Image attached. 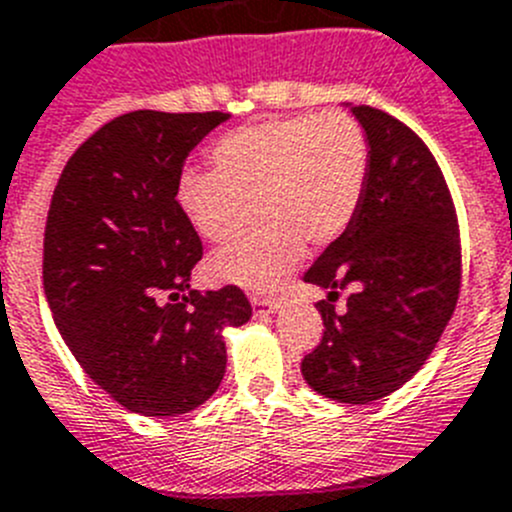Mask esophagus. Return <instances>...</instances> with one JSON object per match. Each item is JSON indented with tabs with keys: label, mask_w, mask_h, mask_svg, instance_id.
Returning a JSON list of instances; mask_svg holds the SVG:
<instances>
[{
	"label": "esophagus",
	"mask_w": 512,
	"mask_h": 512,
	"mask_svg": "<svg viewBox=\"0 0 512 512\" xmlns=\"http://www.w3.org/2000/svg\"><path fill=\"white\" fill-rule=\"evenodd\" d=\"M252 308H255V315H270L278 310V300L262 298V295H252Z\"/></svg>",
	"instance_id": "esophagus-1"
}]
</instances>
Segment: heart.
Segmentation results:
<instances>
[{
  "label": "heart",
  "instance_id": "heart-1",
  "mask_svg": "<svg viewBox=\"0 0 512 512\" xmlns=\"http://www.w3.org/2000/svg\"><path fill=\"white\" fill-rule=\"evenodd\" d=\"M214 169H184L181 209L204 240H234L209 257L212 278L272 290L298 265L353 224L371 174L364 128L348 113H303L250 123L212 146Z\"/></svg>",
  "mask_w": 512,
  "mask_h": 512
}]
</instances>
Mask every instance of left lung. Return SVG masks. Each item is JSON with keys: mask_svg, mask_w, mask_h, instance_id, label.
I'll return each mask as SVG.
<instances>
[{"mask_svg": "<svg viewBox=\"0 0 512 512\" xmlns=\"http://www.w3.org/2000/svg\"><path fill=\"white\" fill-rule=\"evenodd\" d=\"M371 151L364 202L351 227L303 275L352 290L347 308L321 300V343L300 371L313 391L369 404L424 366L460 295V229L450 189L422 138L389 113L351 105Z\"/></svg>", "mask_w": 512, "mask_h": 512, "instance_id": "left-lung-1", "label": "left lung"}]
</instances>
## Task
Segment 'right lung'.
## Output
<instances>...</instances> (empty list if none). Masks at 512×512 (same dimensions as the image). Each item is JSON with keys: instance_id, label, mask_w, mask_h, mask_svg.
Segmentation results:
<instances>
[{"instance_id": "obj_1", "label": "right lung", "mask_w": 512, "mask_h": 512, "mask_svg": "<svg viewBox=\"0 0 512 512\" xmlns=\"http://www.w3.org/2000/svg\"><path fill=\"white\" fill-rule=\"evenodd\" d=\"M227 113L133 111L70 156L45 224L42 285L85 374L143 417L197 409L227 369L224 328L245 326L237 285L191 290L197 229L176 202L191 148Z\"/></svg>"}]
</instances>
